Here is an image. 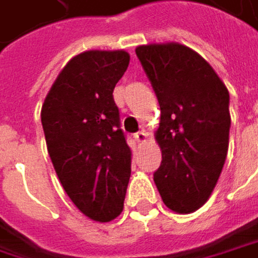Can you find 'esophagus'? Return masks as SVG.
<instances>
[{
    "instance_id": "34e87169",
    "label": "esophagus",
    "mask_w": 258,
    "mask_h": 258,
    "mask_svg": "<svg viewBox=\"0 0 258 258\" xmlns=\"http://www.w3.org/2000/svg\"><path fill=\"white\" fill-rule=\"evenodd\" d=\"M134 139H136V142H137L139 145H143V143H146L148 133H146V131H139V133L134 134Z\"/></svg>"
}]
</instances>
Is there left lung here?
Segmentation results:
<instances>
[{
	"label": "left lung",
	"instance_id": "obj_1",
	"mask_svg": "<svg viewBox=\"0 0 258 258\" xmlns=\"http://www.w3.org/2000/svg\"><path fill=\"white\" fill-rule=\"evenodd\" d=\"M136 54L156 93L155 131L162 161L153 180L164 204L190 214L211 197L229 148V91L198 53L178 42L146 44Z\"/></svg>",
	"mask_w": 258,
	"mask_h": 258
}]
</instances>
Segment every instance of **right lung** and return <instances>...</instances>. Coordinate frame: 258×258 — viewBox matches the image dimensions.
Masks as SVG:
<instances>
[{
    "label": "right lung",
    "mask_w": 258,
    "mask_h": 258,
    "mask_svg": "<svg viewBox=\"0 0 258 258\" xmlns=\"http://www.w3.org/2000/svg\"><path fill=\"white\" fill-rule=\"evenodd\" d=\"M124 50H88L60 71L41 109L47 151L75 207L94 222L124 208L131 149L119 128L113 88L127 71Z\"/></svg>",
    "instance_id": "obj_1"
}]
</instances>
